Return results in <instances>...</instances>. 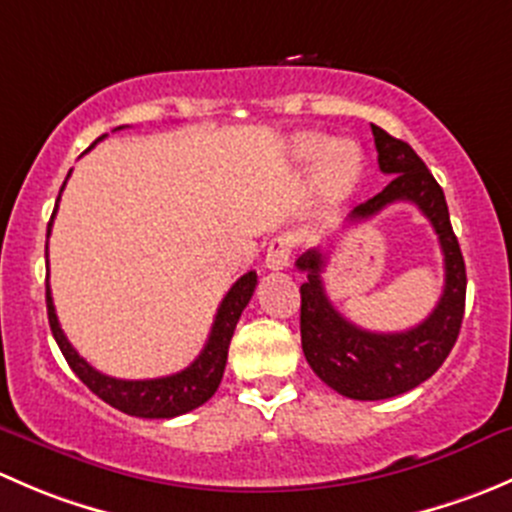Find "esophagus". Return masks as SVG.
I'll use <instances>...</instances> for the list:
<instances>
[{"label": "esophagus", "mask_w": 512, "mask_h": 512, "mask_svg": "<svg viewBox=\"0 0 512 512\" xmlns=\"http://www.w3.org/2000/svg\"><path fill=\"white\" fill-rule=\"evenodd\" d=\"M294 237L289 232H282V235H275L267 245L265 255V267L267 270H285L289 265V255H292Z\"/></svg>", "instance_id": "obj_1"}]
</instances>
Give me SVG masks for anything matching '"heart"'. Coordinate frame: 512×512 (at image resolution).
I'll return each instance as SVG.
<instances>
[{
	"instance_id": "heart-1",
	"label": "heart",
	"mask_w": 512,
	"mask_h": 512,
	"mask_svg": "<svg viewBox=\"0 0 512 512\" xmlns=\"http://www.w3.org/2000/svg\"><path fill=\"white\" fill-rule=\"evenodd\" d=\"M327 141L319 136L302 138L297 146L299 156L312 160L321 156ZM322 163H319V188H322L324 198L339 200L352 190L356 175H359V156L349 143H332L324 152Z\"/></svg>"
}]
</instances>
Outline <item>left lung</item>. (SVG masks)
Here are the masks:
<instances>
[{"label": "left lung", "instance_id": "1", "mask_svg": "<svg viewBox=\"0 0 512 512\" xmlns=\"http://www.w3.org/2000/svg\"><path fill=\"white\" fill-rule=\"evenodd\" d=\"M381 173L391 183L379 195L356 205L349 220L374 218L391 203H414L428 218L441 242L446 285L433 312L406 332L381 334L361 329L344 319L324 292L322 272L327 257L322 250L304 252L297 260L307 282L299 287V332L302 352L314 374L337 394L356 401H381L406 394L446 361L461 332L466 309V262L453 235L446 195L409 143L389 136L384 128L371 126Z\"/></svg>", "mask_w": 512, "mask_h": 512}]
</instances>
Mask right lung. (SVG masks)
Wrapping results in <instances>:
<instances>
[{
    "label": "right lung",
    "mask_w": 512,
    "mask_h": 512,
    "mask_svg": "<svg viewBox=\"0 0 512 512\" xmlns=\"http://www.w3.org/2000/svg\"><path fill=\"white\" fill-rule=\"evenodd\" d=\"M101 138H98V141H101ZM69 175H66V178H69ZM64 185H61V190H64ZM59 198H56V208H59ZM56 208H54V215H56ZM54 215H51L46 235L51 232ZM46 250H49V245H46ZM46 280H49V277H46ZM255 285H257V272H247V275H242L240 280L230 287V292L225 294L223 302H220L213 329H210V337L208 342H205L203 352L198 354V359H195L188 369L178 371V374L160 376V379H141V381L113 379V376L101 374V371L94 369L84 356H79V352H76V349L69 344V339H66L64 329H61L59 324V317H56L49 282H46V314H49L51 334H54L64 359L69 361L71 371H74V374L79 376L91 391H94L98 399H103L108 406H113V409L123 411V414L128 416L173 418V416L188 414V411L198 409V406H203L205 401L218 391L220 379H223V371L227 364V349H230L232 332H235L242 309L247 307L252 292H255Z\"/></svg>",
    "instance_id": "obj_1"
}]
</instances>
